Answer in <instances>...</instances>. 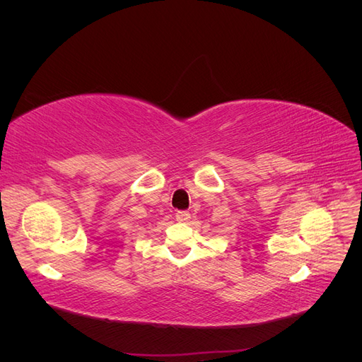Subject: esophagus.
Returning <instances> with one entry per match:
<instances>
[{
	"instance_id": "obj_1",
	"label": "esophagus",
	"mask_w": 362,
	"mask_h": 362,
	"mask_svg": "<svg viewBox=\"0 0 362 362\" xmlns=\"http://www.w3.org/2000/svg\"><path fill=\"white\" fill-rule=\"evenodd\" d=\"M175 218H177V222H180V223H187L190 221V213L178 211L177 214H175Z\"/></svg>"
}]
</instances>
